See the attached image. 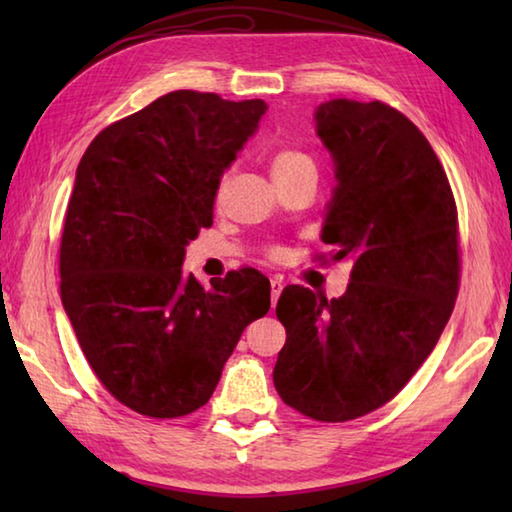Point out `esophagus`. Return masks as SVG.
I'll use <instances>...</instances> for the list:
<instances>
[{
    "mask_svg": "<svg viewBox=\"0 0 512 512\" xmlns=\"http://www.w3.org/2000/svg\"><path fill=\"white\" fill-rule=\"evenodd\" d=\"M282 289H284V282H282V280H277V277H273V280H271V302H273V307H275L277 298H280Z\"/></svg>",
    "mask_w": 512,
    "mask_h": 512,
    "instance_id": "1",
    "label": "esophagus"
}]
</instances>
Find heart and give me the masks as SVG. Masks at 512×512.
I'll return each mask as SVG.
<instances>
[{"mask_svg":"<svg viewBox=\"0 0 512 512\" xmlns=\"http://www.w3.org/2000/svg\"><path fill=\"white\" fill-rule=\"evenodd\" d=\"M271 169L275 178H284L307 169L316 171V162L311 158V153L296 149V146H280L271 155Z\"/></svg>","mask_w":512,"mask_h":512,"instance_id":"obj_1","label":"heart"}]
</instances>
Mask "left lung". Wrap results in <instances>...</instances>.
<instances>
[{"label": "left lung", "instance_id": "obj_1", "mask_svg": "<svg viewBox=\"0 0 512 512\" xmlns=\"http://www.w3.org/2000/svg\"><path fill=\"white\" fill-rule=\"evenodd\" d=\"M316 126L339 180L320 237L334 262H352L350 284L332 300L282 291L273 384L307 418L348 422L391 402L436 348L461 282L458 212L438 155L400 110L334 99Z\"/></svg>", "mask_w": 512, "mask_h": 512}]
</instances>
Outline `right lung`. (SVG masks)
Masks as SVG:
<instances>
[{
	"mask_svg": "<svg viewBox=\"0 0 512 512\" xmlns=\"http://www.w3.org/2000/svg\"><path fill=\"white\" fill-rule=\"evenodd\" d=\"M266 103L176 90L94 137L76 169L60 239V298L103 388L149 418L210 400L271 282L244 266L205 289L185 246L212 225L223 171Z\"/></svg>",
	"mask_w": 512,
	"mask_h": 512,
	"instance_id": "obj_1",
	"label": "right lung"
}]
</instances>
